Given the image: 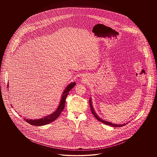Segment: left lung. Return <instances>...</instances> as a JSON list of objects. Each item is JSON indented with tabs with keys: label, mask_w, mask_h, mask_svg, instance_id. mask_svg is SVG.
<instances>
[{
	"label": "left lung",
	"mask_w": 157,
	"mask_h": 157,
	"mask_svg": "<svg viewBox=\"0 0 157 157\" xmlns=\"http://www.w3.org/2000/svg\"><path fill=\"white\" fill-rule=\"evenodd\" d=\"M90 104L91 112L92 113V114L94 115V117H95V118H96L98 121H99L100 122H101L104 123L105 124H106V125H109V126H111V127H123V126L125 125L126 124H128V123H125V124H113V123H111V122H108V121H105V120H102V118H101L97 114V113H96L95 111V110H94V108H93V106H92V99H91V98H90Z\"/></svg>",
	"instance_id": "1"
}]
</instances>
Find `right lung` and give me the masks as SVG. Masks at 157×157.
<instances>
[{
    "label": "right lung",
    "mask_w": 157,
    "mask_h": 157,
    "mask_svg": "<svg viewBox=\"0 0 157 157\" xmlns=\"http://www.w3.org/2000/svg\"><path fill=\"white\" fill-rule=\"evenodd\" d=\"M76 85L75 82H71L66 87L65 90L62 93V95L61 96V99L60 101L59 105L56 109V111H55L52 113H51L50 115L48 116H45L42 118L38 119V120H32L28 118H24L25 121L29 123L32 125H35V126H43L45 125H47L51 122H53V121L57 119V118L59 116L60 114L64 109L65 105V100L67 97V95L69 94V92L72 90ZM9 86V85H8Z\"/></svg>",
    "instance_id": "1"
}]
</instances>
